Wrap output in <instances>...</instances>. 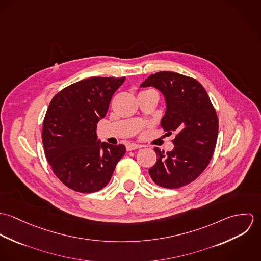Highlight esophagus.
Listing matches in <instances>:
<instances>
[{"label":"esophagus","mask_w":261,"mask_h":261,"mask_svg":"<svg viewBox=\"0 0 261 261\" xmlns=\"http://www.w3.org/2000/svg\"><path fill=\"white\" fill-rule=\"evenodd\" d=\"M141 148H143V146H142V145L134 144V143L128 144V145L126 146V149H127V150H134V149H141Z\"/></svg>","instance_id":"34e87169"}]
</instances>
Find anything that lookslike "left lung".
<instances>
[{
  "instance_id": "8db88e82",
  "label": "left lung",
  "mask_w": 261,
  "mask_h": 261,
  "mask_svg": "<svg viewBox=\"0 0 261 261\" xmlns=\"http://www.w3.org/2000/svg\"><path fill=\"white\" fill-rule=\"evenodd\" d=\"M149 86L165 97L162 127L178 133L173 150L153 149L158 159L149 176L160 187L177 189L196 180L209 165L218 137V116L207 91L194 78L161 71L149 75L140 87Z\"/></svg>"
}]
</instances>
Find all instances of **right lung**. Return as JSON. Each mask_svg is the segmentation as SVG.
<instances>
[{
	"instance_id": "right-lung-1",
	"label": "right lung",
	"mask_w": 261,
	"mask_h": 261,
	"mask_svg": "<svg viewBox=\"0 0 261 261\" xmlns=\"http://www.w3.org/2000/svg\"><path fill=\"white\" fill-rule=\"evenodd\" d=\"M125 77H90L65 87L51 100L43 121L46 159L65 186L93 193L107 186L123 145L101 143L96 126Z\"/></svg>"
}]
</instances>
